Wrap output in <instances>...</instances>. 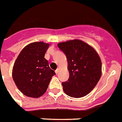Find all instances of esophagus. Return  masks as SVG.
Instances as JSON below:
<instances>
[{
	"label": "esophagus",
	"instance_id": "esophagus-1",
	"mask_svg": "<svg viewBox=\"0 0 122 122\" xmlns=\"http://www.w3.org/2000/svg\"><path fill=\"white\" fill-rule=\"evenodd\" d=\"M59 70H60V68H58L56 70V73L57 74L59 73Z\"/></svg>",
	"mask_w": 122,
	"mask_h": 122
}]
</instances>
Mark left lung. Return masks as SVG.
Instances as JSON below:
<instances>
[{"mask_svg": "<svg viewBox=\"0 0 122 122\" xmlns=\"http://www.w3.org/2000/svg\"><path fill=\"white\" fill-rule=\"evenodd\" d=\"M68 62V81L62 83L66 94L81 98L92 91L102 76V61L94 48L83 41L73 39L57 44Z\"/></svg>", "mask_w": 122, "mask_h": 122, "instance_id": "8db88e82", "label": "left lung"}]
</instances>
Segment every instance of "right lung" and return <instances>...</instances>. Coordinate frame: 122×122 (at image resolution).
<instances>
[{
    "instance_id": "right-lung-1",
    "label": "right lung",
    "mask_w": 122,
    "mask_h": 122,
    "mask_svg": "<svg viewBox=\"0 0 122 122\" xmlns=\"http://www.w3.org/2000/svg\"><path fill=\"white\" fill-rule=\"evenodd\" d=\"M49 45L42 41L26 45L14 63L13 81L18 89L28 97L37 98L43 96L56 74L45 58Z\"/></svg>"
}]
</instances>
